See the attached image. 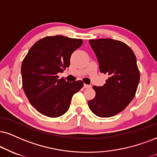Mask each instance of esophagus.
I'll return each instance as SVG.
<instances>
[{
    "label": "esophagus",
    "mask_w": 157,
    "mask_h": 157,
    "mask_svg": "<svg viewBox=\"0 0 157 157\" xmlns=\"http://www.w3.org/2000/svg\"><path fill=\"white\" fill-rule=\"evenodd\" d=\"M84 87L86 89V88H90L91 87V85H88V84H84Z\"/></svg>",
    "instance_id": "esophagus-1"
}]
</instances>
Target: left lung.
<instances>
[{
    "instance_id": "obj_1",
    "label": "left lung",
    "mask_w": 157,
    "mask_h": 157,
    "mask_svg": "<svg viewBox=\"0 0 157 157\" xmlns=\"http://www.w3.org/2000/svg\"><path fill=\"white\" fill-rule=\"evenodd\" d=\"M89 42L100 71L108 75L103 86H93L96 94L89 100V107L98 117H113L122 111L136 93L140 81L136 57L131 48L120 40L100 38Z\"/></svg>"
}]
</instances>
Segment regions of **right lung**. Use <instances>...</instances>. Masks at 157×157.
I'll list each match as a JSON object with an SVG mask.
<instances>
[{"label":"right lung","instance_id":"obj_1","mask_svg":"<svg viewBox=\"0 0 157 157\" xmlns=\"http://www.w3.org/2000/svg\"><path fill=\"white\" fill-rule=\"evenodd\" d=\"M82 43L78 38L46 36L35 43L23 59V90L43 115L56 118L66 113L73 95L84 86L82 81L70 83L57 75L69 67L71 55Z\"/></svg>","mask_w":157,"mask_h":157}]
</instances>
